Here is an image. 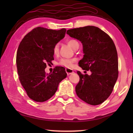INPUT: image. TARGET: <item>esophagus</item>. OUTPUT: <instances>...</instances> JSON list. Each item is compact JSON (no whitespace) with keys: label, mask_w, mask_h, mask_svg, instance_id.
<instances>
[{"label":"esophagus","mask_w":133,"mask_h":133,"mask_svg":"<svg viewBox=\"0 0 133 133\" xmlns=\"http://www.w3.org/2000/svg\"><path fill=\"white\" fill-rule=\"evenodd\" d=\"M66 73L67 74V75H71V74L74 73L73 70H71L70 69H69V68L66 69Z\"/></svg>","instance_id":"1"}]
</instances>
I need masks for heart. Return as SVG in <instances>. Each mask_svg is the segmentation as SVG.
I'll use <instances>...</instances> for the list:
<instances>
[{
  "instance_id": "obj_1",
  "label": "heart",
  "mask_w": 133,
  "mask_h": 133,
  "mask_svg": "<svg viewBox=\"0 0 133 133\" xmlns=\"http://www.w3.org/2000/svg\"><path fill=\"white\" fill-rule=\"evenodd\" d=\"M67 44L69 46H70L71 48L75 49L77 45L78 44V43L75 40L71 39L69 40L67 42ZM58 50H59V47H58V44H56L53 48V53L54 55H57L58 53ZM75 61V59H69V58H62L58 62V64L60 65V66H63L64 67H66L67 68H71L73 66L74 62Z\"/></svg>"
}]
</instances>
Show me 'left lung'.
<instances>
[{
	"mask_svg": "<svg viewBox=\"0 0 133 133\" xmlns=\"http://www.w3.org/2000/svg\"><path fill=\"white\" fill-rule=\"evenodd\" d=\"M67 34L82 43L84 56L78 65L91 73L82 75L77 71L80 81L76 86V94L90 105L102 104L111 94L118 78L115 44L107 33L93 26L70 29Z\"/></svg>",
	"mask_w": 133,
	"mask_h": 133,
	"instance_id": "8db88e82",
	"label": "left lung"
}]
</instances>
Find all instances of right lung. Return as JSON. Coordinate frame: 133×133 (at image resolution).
<instances>
[{
    "mask_svg": "<svg viewBox=\"0 0 133 133\" xmlns=\"http://www.w3.org/2000/svg\"><path fill=\"white\" fill-rule=\"evenodd\" d=\"M66 29L51 30L37 27L28 33L19 44L16 56L19 78L26 93L37 102L50 98L67 73L63 67H56L46 74V64L54 60L53 48L64 37Z\"/></svg>",
    "mask_w": 133,
    "mask_h": 133,
    "instance_id": "1",
    "label": "right lung"
}]
</instances>
